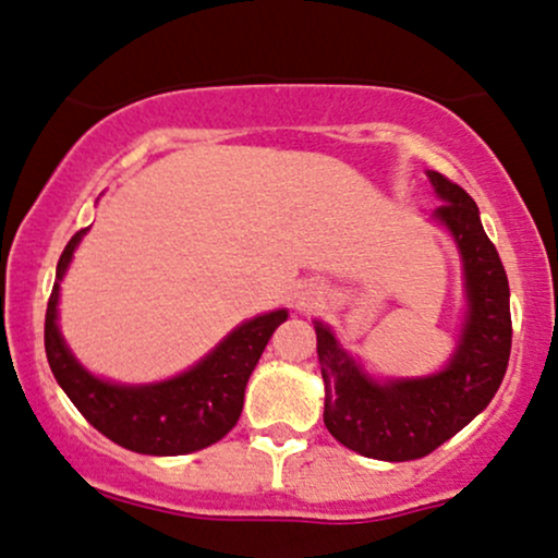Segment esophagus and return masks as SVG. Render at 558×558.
Wrapping results in <instances>:
<instances>
[{"label":"esophagus","instance_id":"34e87169","mask_svg":"<svg viewBox=\"0 0 558 558\" xmlns=\"http://www.w3.org/2000/svg\"><path fill=\"white\" fill-rule=\"evenodd\" d=\"M320 303H324V287H320L318 281H305V284H300L298 290H294V307H298L300 313L316 311Z\"/></svg>","mask_w":558,"mask_h":558}]
</instances>
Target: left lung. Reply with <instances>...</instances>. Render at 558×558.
Returning a JSON list of instances; mask_svg holds the SVG:
<instances>
[{"mask_svg":"<svg viewBox=\"0 0 558 558\" xmlns=\"http://www.w3.org/2000/svg\"><path fill=\"white\" fill-rule=\"evenodd\" d=\"M441 206L434 219L462 258L464 320L449 363L417 378H373L333 331L316 320L324 376V423L347 449L371 460H421L488 408L512 350L509 281L481 225L475 201L444 174L428 172Z\"/></svg>","mask_w":558,"mask_h":558,"instance_id":"obj_1","label":"left lung"}]
</instances>
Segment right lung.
Instances as JSON below:
<instances>
[{
    "instance_id": "1",
    "label": "right lung",
    "mask_w": 558,
    "mask_h": 558,
    "mask_svg": "<svg viewBox=\"0 0 558 558\" xmlns=\"http://www.w3.org/2000/svg\"><path fill=\"white\" fill-rule=\"evenodd\" d=\"M85 232L88 229L75 232L59 255L54 290L46 305L44 344L57 384L96 430L137 454L177 457L221 441L240 421L247 378L268 339L290 313L281 307L245 320L193 368L167 381L117 384L98 378L77 363L57 324L59 284Z\"/></svg>"
}]
</instances>
